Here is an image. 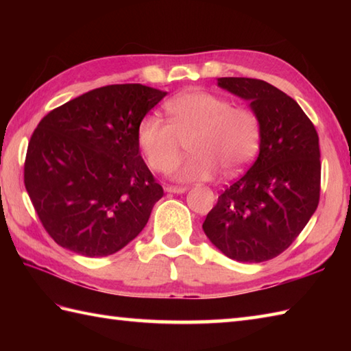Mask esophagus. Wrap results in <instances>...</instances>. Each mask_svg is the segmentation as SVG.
<instances>
[{
  "label": "esophagus",
  "mask_w": 351,
  "mask_h": 351,
  "mask_svg": "<svg viewBox=\"0 0 351 351\" xmlns=\"http://www.w3.org/2000/svg\"><path fill=\"white\" fill-rule=\"evenodd\" d=\"M166 193H173V195H182V193L187 191L185 187H176V185H167L166 189H164Z\"/></svg>",
  "instance_id": "1"
}]
</instances>
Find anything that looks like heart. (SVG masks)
<instances>
[{"label": "heart", "mask_w": 351, "mask_h": 351, "mask_svg": "<svg viewBox=\"0 0 351 351\" xmlns=\"http://www.w3.org/2000/svg\"><path fill=\"white\" fill-rule=\"evenodd\" d=\"M166 113L169 123L158 114H146L137 126V145L152 170L173 169L187 143L191 155L175 170L176 180L184 182L211 180L220 167L228 175L238 173L255 158L261 122L250 108L191 90L167 101Z\"/></svg>", "instance_id": "heart-1"}]
</instances>
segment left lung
<instances>
[{
	"mask_svg": "<svg viewBox=\"0 0 351 351\" xmlns=\"http://www.w3.org/2000/svg\"><path fill=\"white\" fill-rule=\"evenodd\" d=\"M217 86L249 102L261 141L256 161L219 196L202 229L228 258L264 263L287 250L317 210L318 134L299 104L263 80L228 77Z\"/></svg>",
	"mask_w": 351,
	"mask_h": 351,
	"instance_id": "1",
	"label": "left lung"
}]
</instances>
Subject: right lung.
I'll list each match as a JSON object with an SVG mask.
<instances>
[{"instance_id": "1", "label": "right lung", "mask_w": 351, "mask_h": 351, "mask_svg": "<svg viewBox=\"0 0 351 351\" xmlns=\"http://www.w3.org/2000/svg\"><path fill=\"white\" fill-rule=\"evenodd\" d=\"M166 95L141 84L99 87L37 125L24 182L43 228L63 249L108 256L143 230L164 193L141 158L137 126Z\"/></svg>"}]
</instances>
